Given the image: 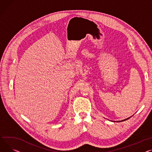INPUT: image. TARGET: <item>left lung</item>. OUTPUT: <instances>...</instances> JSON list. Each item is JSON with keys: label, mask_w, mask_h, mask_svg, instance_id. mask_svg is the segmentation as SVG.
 Masks as SVG:
<instances>
[{"label": "left lung", "mask_w": 152, "mask_h": 152, "mask_svg": "<svg viewBox=\"0 0 152 152\" xmlns=\"http://www.w3.org/2000/svg\"><path fill=\"white\" fill-rule=\"evenodd\" d=\"M130 117H129V118H126V119H125V120H121V121H117L118 122H124V121H125V120H128V119H129Z\"/></svg>", "instance_id": "8db88e82"}]
</instances>
